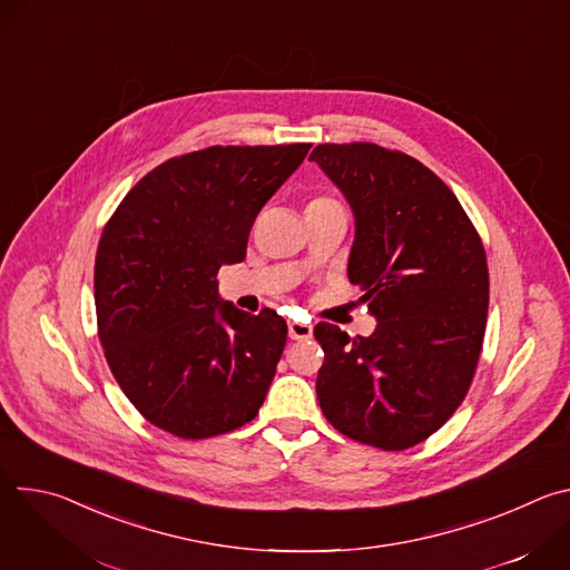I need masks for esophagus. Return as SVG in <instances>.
<instances>
[{
	"instance_id": "obj_1",
	"label": "esophagus",
	"mask_w": 570,
	"mask_h": 570,
	"mask_svg": "<svg viewBox=\"0 0 570 570\" xmlns=\"http://www.w3.org/2000/svg\"><path fill=\"white\" fill-rule=\"evenodd\" d=\"M288 336H291L293 341H308V338L313 336V327H311V324H306V322H295V320H291V322H288Z\"/></svg>"
}]
</instances>
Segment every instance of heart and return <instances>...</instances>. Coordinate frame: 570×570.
Listing matches in <instances>:
<instances>
[{"label": "heart", "instance_id": "b5f03b06", "mask_svg": "<svg viewBox=\"0 0 570 570\" xmlns=\"http://www.w3.org/2000/svg\"><path fill=\"white\" fill-rule=\"evenodd\" d=\"M320 200H330V198H315V200H311V203H320Z\"/></svg>", "mask_w": 570, "mask_h": 570}]
</instances>
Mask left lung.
Returning <instances> with one entry per match:
<instances>
[{
	"instance_id": "1",
	"label": "left lung",
	"mask_w": 570,
	"mask_h": 570,
	"mask_svg": "<svg viewBox=\"0 0 570 570\" xmlns=\"http://www.w3.org/2000/svg\"><path fill=\"white\" fill-rule=\"evenodd\" d=\"M308 159L354 212L347 275L376 317L367 338L315 324L320 409L356 442L411 449L471 385L490 306L482 240L455 194L411 155L352 141L320 144Z\"/></svg>"
}]
</instances>
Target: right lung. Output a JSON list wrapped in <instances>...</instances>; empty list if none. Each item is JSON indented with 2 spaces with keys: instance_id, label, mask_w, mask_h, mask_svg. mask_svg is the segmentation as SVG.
<instances>
[{
  "instance_id": "add662e5",
  "label": "right lung",
  "mask_w": 570,
  "mask_h": 570,
  "mask_svg": "<svg viewBox=\"0 0 570 570\" xmlns=\"http://www.w3.org/2000/svg\"><path fill=\"white\" fill-rule=\"evenodd\" d=\"M311 144L209 146L146 174L104 227L95 304L106 361L157 429L205 440L257 417L288 327L218 297L223 264Z\"/></svg>"
}]
</instances>
